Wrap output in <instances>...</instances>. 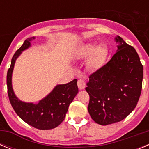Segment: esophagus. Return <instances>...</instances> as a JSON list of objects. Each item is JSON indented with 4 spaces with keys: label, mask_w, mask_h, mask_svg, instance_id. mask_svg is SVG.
<instances>
[{
    "label": "esophagus",
    "mask_w": 149,
    "mask_h": 149,
    "mask_svg": "<svg viewBox=\"0 0 149 149\" xmlns=\"http://www.w3.org/2000/svg\"><path fill=\"white\" fill-rule=\"evenodd\" d=\"M77 86L80 89H84V88L86 87V84L84 82V80L82 79H79L77 81Z\"/></svg>",
    "instance_id": "esophagus-1"
}]
</instances>
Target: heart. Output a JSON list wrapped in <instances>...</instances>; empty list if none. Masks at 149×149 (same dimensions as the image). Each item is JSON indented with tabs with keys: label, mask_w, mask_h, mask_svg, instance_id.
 <instances>
[{
	"label": "heart",
	"mask_w": 149,
	"mask_h": 149,
	"mask_svg": "<svg viewBox=\"0 0 149 149\" xmlns=\"http://www.w3.org/2000/svg\"><path fill=\"white\" fill-rule=\"evenodd\" d=\"M106 49L103 46H98L95 43H86L77 50L76 55L79 59L86 58L91 55L89 60V64L91 67L96 68L99 66L104 58Z\"/></svg>",
	"instance_id": "b5f03b06"
}]
</instances>
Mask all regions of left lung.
Returning a JSON list of instances; mask_svg holds the SVG:
<instances>
[{
    "label": "left lung",
    "mask_w": 149,
    "mask_h": 149,
    "mask_svg": "<svg viewBox=\"0 0 149 149\" xmlns=\"http://www.w3.org/2000/svg\"><path fill=\"white\" fill-rule=\"evenodd\" d=\"M117 52L104 65L89 75L86 91L88 111L101 125L120 122L136 107L143 86V66L134 47L116 37Z\"/></svg>",
    "instance_id": "obj_1"
}]
</instances>
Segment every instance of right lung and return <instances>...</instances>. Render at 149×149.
Segmentation results:
<instances>
[{
    "instance_id": "right-lung-1",
    "label": "right lung",
    "mask_w": 149,
    "mask_h": 149,
    "mask_svg": "<svg viewBox=\"0 0 149 149\" xmlns=\"http://www.w3.org/2000/svg\"><path fill=\"white\" fill-rule=\"evenodd\" d=\"M34 39L33 37L26 39L13 55L6 76L7 93L13 108L22 120L39 130H49L57 127L65 119L69 104L78 93L77 80L74 79L68 84L57 85L49 95L36 104L25 103L18 99L12 86L13 68L18 56L30 47V41Z\"/></svg>"
}]
</instances>
